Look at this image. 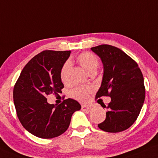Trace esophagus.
I'll return each mask as SVG.
<instances>
[{"label":"esophagus","instance_id":"1","mask_svg":"<svg viewBox=\"0 0 158 158\" xmlns=\"http://www.w3.org/2000/svg\"><path fill=\"white\" fill-rule=\"evenodd\" d=\"M81 109H82L83 110H89L91 109V106H85V105H82V106H81Z\"/></svg>","mask_w":158,"mask_h":158}]
</instances>
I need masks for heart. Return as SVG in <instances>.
<instances>
[{"label":"heart","instance_id":"obj_1","mask_svg":"<svg viewBox=\"0 0 158 158\" xmlns=\"http://www.w3.org/2000/svg\"><path fill=\"white\" fill-rule=\"evenodd\" d=\"M76 59L85 71L90 75L96 72L99 66V60L97 56L89 52H84L79 54ZM70 67L71 64L69 61H66L62 66L60 71V77L63 83L67 82ZM92 92L93 89L91 87H76L71 91V94L76 100L84 102L88 100L89 95Z\"/></svg>","mask_w":158,"mask_h":158}]
</instances>
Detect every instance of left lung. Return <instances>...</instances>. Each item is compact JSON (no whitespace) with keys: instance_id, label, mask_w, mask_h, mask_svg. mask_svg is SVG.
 I'll return each instance as SVG.
<instances>
[{"instance_id":"left-lung-1","label":"left lung","mask_w":158,"mask_h":158,"mask_svg":"<svg viewBox=\"0 0 158 158\" xmlns=\"http://www.w3.org/2000/svg\"><path fill=\"white\" fill-rule=\"evenodd\" d=\"M100 56L104 67L102 84L96 99L110 97L106 118L99 124L108 133L124 131L133 124L141 112L145 99L143 77L139 65L116 47L101 44L91 48Z\"/></svg>"}]
</instances>
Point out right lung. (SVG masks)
I'll use <instances>...</instances> for the list:
<instances>
[{
    "mask_svg": "<svg viewBox=\"0 0 158 158\" xmlns=\"http://www.w3.org/2000/svg\"><path fill=\"white\" fill-rule=\"evenodd\" d=\"M70 50H44L32 58L23 68L13 90L17 117L23 127L41 139L61 135L69 127L72 115L81 108L78 102L69 98L56 106L46 97L61 93L62 66Z\"/></svg>",
    "mask_w": 158,
    "mask_h": 158,
    "instance_id": "right-lung-1",
    "label": "right lung"
}]
</instances>
